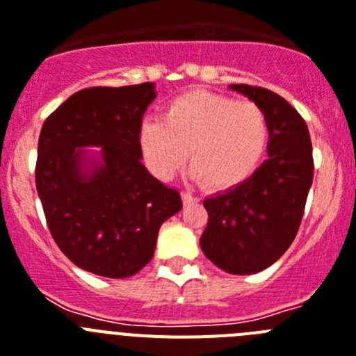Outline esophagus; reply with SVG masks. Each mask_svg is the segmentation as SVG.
<instances>
[{
    "mask_svg": "<svg viewBox=\"0 0 356 356\" xmlns=\"http://www.w3.org/2000/svg\"><path fill=\"white\" fill-rule=\"evenodd\" d=\"M182 202L186 204H195L197 202V197H193L191 193H188V191H182Z\"/></svg>",
    "mask_w": 356,
    "mask_h": 356,
    "instance_id": "esophagus-1",
    "label": "esophagus"
}]
</instances>
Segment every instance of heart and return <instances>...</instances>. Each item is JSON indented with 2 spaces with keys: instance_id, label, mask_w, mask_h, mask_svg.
<instances>
[{
  "instance_id": "b5f03b06",
  "label": "heart",
  "mask_w": 356,
  "mask_h": 356,
  "mask_svg": "<svg viewBox=\"0 0 356 356\" xmlns=\"http://www.w3.org/2000/svg\"><path fill=\"white\" fill-rule=\"evenodd\" d=\"M270 141V120L261 105L215 92L181 95L163 122H145L140 148L154 175L170 179L190 156L191 177L211 190H229L256 172ZM191 154H187V150Z\"/></svg>"
}]
</instances>
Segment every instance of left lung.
<instances>
[{
  "mask_svg": "<svg viewBox=\"0 0 356 356\" xmlns=\"http://www.w3.org/2000/svg\"><path fill=\"white\" fill-rule=\"evenodd\" d=\"M231 89L268 114V159L242 184L204 200L209 218L200 247L216 267L242 276L270 267L293 242L314 181V157L307 123L285 98L258 86Z\"/></svg>",
  "mask_w": 356,
  "mask_h": 356,
  "instance_id": "left-lung-1",
  "label": "left lung"
}]
</instances>
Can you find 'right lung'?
I'll return each instance as SVG.
<instances>
[{
	"label": "right lung",
	"instance_id": "obj_1",
	"mask_svg": "<svg viewBox=\"0 0 356 356\" xmlns=\"http://www.w3.org/2000/svg\"><path fill=\"white\" fill-rule=\"evenodd\" d=\"M152 82L88 88L46 118L39 136L35 186L58 249L97 276H134L152 259L161 224L181 211L179 191L141 163L143 114ZM82 146H102V165L81 172Z\"/></svg>",
	"mask_w": 356,
	"mask_h": 356
}]
</instances>
